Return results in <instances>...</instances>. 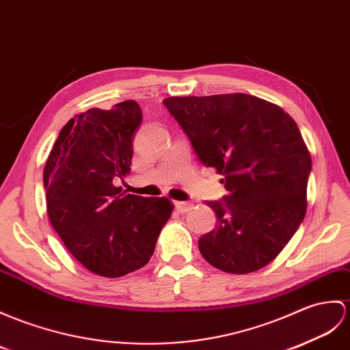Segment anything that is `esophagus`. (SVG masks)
<instances>
[{
  "label": "esophagus",
  "mask_w": 350,
  "mask_h": 350,
  "mask_svg": "<svg viewBox=\"0 0 350 350\" xmlns=\"http://www.w3.org/2000/svg\"><path fill=\"white\" fill-rule=\"evenodd\" d=\"M174 208L177 210L178 213H186V212H189V210L192 208V204H191V202L176 201V202H174Z\"/></svg>",
  "instance_id": "obj_1"
}]
</instances>
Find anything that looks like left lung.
I'll return each mask as SVG.
<instances>
[{
  "instance_id": "left-lung-1",
  "label": "left lung",
  "mask_w": 350,
  "mask_h": 350,
  "mask_svg": "<svg viewBox=\"0 0 350 350\" xmlns=\"http://www.w3.org/2000/svg\"><path fill=\"white\" fill-rule=\"evenodd\" d=\"M164 105L228 191L207 202L217 225L198 240L201 255L225 273L261 270L306 216L312 157L295 120L247 94L170 96Z\"/></svg>"
}]
</instances>
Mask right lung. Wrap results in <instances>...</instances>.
Wrapping results in <instances>:
<instances>
[{
  "mask_svg": "<svg viewBox=\"0 0 350 350\" xmlns=\"http://www.w3.org/2000/svg\"><path fill=\"white\" fill-rule=\"evenodd\" d=\"M134 100L89 109L64 125L43 170L49 221L89 271L120 278L149 262L173 213L168 198L126 193L133 135L142 122Z\"/></svg>",
  "mask_w": 350,
  "mask_h": 350,
  "instance_id": "add662e5",
  "label": "right lung"
}]
</instances>
